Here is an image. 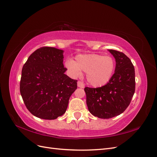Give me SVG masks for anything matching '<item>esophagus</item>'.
<instances>
[{
  "mask_svg": "<svg viewBox=\"0 0 157 157\" xmlns=\"http://www.w3.org/2000/svg\"><path fill=\"white\" fill-rule=\"evenodd\" d=\"M78 86L79 87H80V88H84L85 85H84V83H83L82 82L78 81Z\"/></svg>",
  "mask_w": 157,
  "mask_h": 157,
  "instance_id": "34e87169",
  "label": "esophagus"
}]
</instances>
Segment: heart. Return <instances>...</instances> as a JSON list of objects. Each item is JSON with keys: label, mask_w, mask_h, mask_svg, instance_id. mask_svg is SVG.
<instances>
[{"label": "heart", "mask_w": 157, "mask_h": 157, "mask_svg": "<svg viewBox=\"0 0 157 157\" xmlns=\"http://www.w3.org/2000/svg\"><path fill=\"white\" fill-rule=\"evenodd\" d=\"M75 61H66V66L71 75L75 78L80 77L83 71L87 73L89 84L95 87H100L108 83L114 74L115 62L109 56L97 54L79 55Z\"/></svg>", "instance_id": "obj_1"}]
</instances>
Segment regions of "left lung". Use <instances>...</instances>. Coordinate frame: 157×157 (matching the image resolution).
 <instances>
[{"label":"left lung","instance_id":"left-lung-1","mask_svg":"<svg viewBox=\"0 0 157 157\" xmlns=\"http://www.w3.org/2000/svg\"><path fill=\"white\" fill-rule=\"evenodd\" d=\"M116 60V68L110 82L105 86L86 87V103L93 116L102 119L117 116L130 104L135 93V69L129 58L122 52L110 49Z\"/></svg>","mask_w":157,"mask_h":157}]
</instances>
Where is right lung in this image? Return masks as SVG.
Masks as SVG:
<instances>
[{"instance_id":"1","label":"right lung","mask_w":157,"mask_h":157,"mask_svg":"<svg viewBox=\"0 0 157 157\" xmlns=\"http://www.w3.org/2000/svg\"><path fill=\"white\" fill-rule=\"evenodd\" d=\"M63 51L43 47L29 56L21 71L20 90L26 108L33 116L55 120L63 115L77 80L64 74Z\"/></svg>"}]
</instances>
